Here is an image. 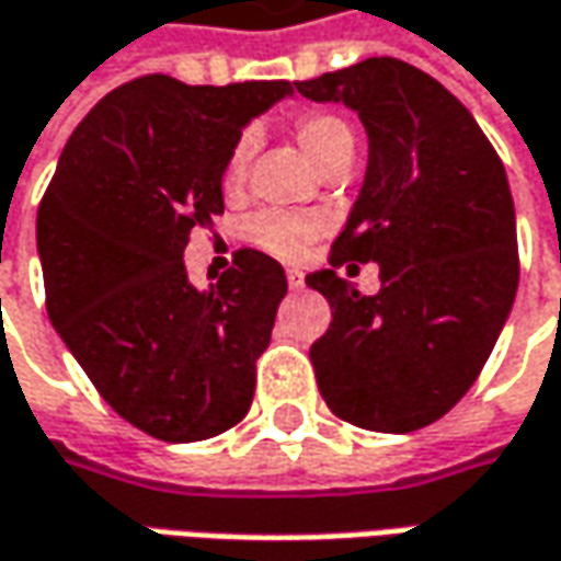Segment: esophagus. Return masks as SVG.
I'll use <instances>...</instances> for the list:
<instances>
[{
  "instance_id": "1",
  "label": "esophagus",
  "mask_w": 561,
  "mask_h": 561,
  "mask_svg": "<svg viewBox=\"0 0 561 561\" xmlns=\"http://www.w3.org/2000/svg\"><path fill=\"white\" fill-rule=\"evenodd\" d=\"M288 288H291V291H300V288H304V273H300V270H288Z\"/></svg>"
}]
</instances>
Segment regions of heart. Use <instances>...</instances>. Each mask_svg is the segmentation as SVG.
<instances>
[{
	"instance_id": "heart-1",
	"label": "heart",
	"mask_w": 561,
	"mask_h": 561,
	"mask_svg": "<svg viewBox=\"0 0 561 561\" xmlns=\"http://www.w3.org/2000/svg\"><path fill=\"white\" fill-rule=\"evenodd\" d=\"M295 136H298V146L304 148V154L313 161L319 173L332 161L339 158H354V133L347 129V124H341L339 117H329V114H317V117H304L295 126ZM248 158H251V136H242L229 161L222 170V185L226 188H239L244 180V170H248ZM251 239L279 254V257H295L298 251H304V244L313 239V226L295 217H282V214H261L251 222Z\"/></svg>"
}]
</instances>
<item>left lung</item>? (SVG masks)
Masks as SVG:
<instances>
[{"label":"left lung","instance_id":"left-lung-1","mask_svg":"<svg viewBox=\"0 0 561 561\" xmlns=\"http://www.w3.org/2000/svg\"><path fill=\"white\" fill-rule=\"evenodd\" d=\"M295 89L351 107L366 129V176L332 266L378 263L381 279L359 295L335 270L307 276L332 307L310 347L319 394L357 428H425L472 388L510 319L518 242L506 170L469 107L407 61L366 58Z\"/></svg>","mask_w":561,"mask_h":561}]
</instances>
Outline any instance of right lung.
Wrapping results in <instances>:
<instances>
[{
	"label": "right lung",
	"mask_w": 561,
	"mask_h": 561,
	"mask_svg": "<svg viewBox=\"0 0 561 561\" xmlns=\"http://www.w3.org/2000/svg\"><path fill=\"white\" fill-rule=\"evenodd\" d=\"M288 95V80L139 77L80 121L39 204L55 332L111 410L167 444L222 435L251 407L285 270L244 248L202 291L183 251L222 214V170L244 126Z\"/></svg>",
	"instance_id": "1"
}]
</instances>
